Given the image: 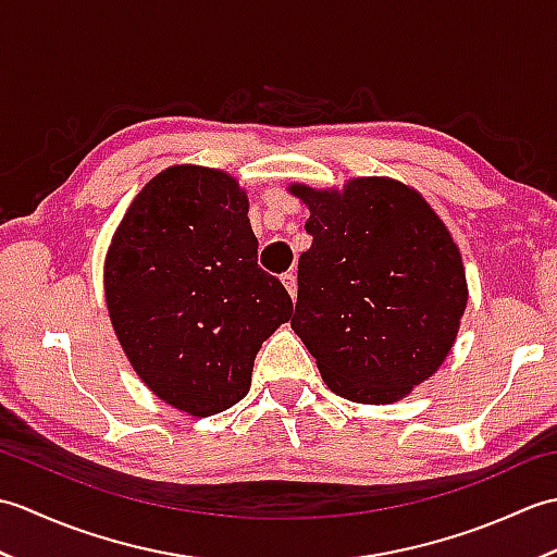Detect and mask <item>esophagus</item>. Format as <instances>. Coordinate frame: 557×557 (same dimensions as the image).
Listing matches in <instances>:
<instances>
[{
  "mask_svg": "<svg viewBox=\"0 0 557 557\" xmlns=\"http://www.w3.org/2000/svg\"><path fill=\"white\" fill-rule=\"evenodd\" d=\"M280 280H282V285L287 287L289 297L297 299V289H299V287H297V275H294V272H285V275H282Z\"/></svg>",
  "mask_w": 557,
  "mask_h": 557,
  "instance_id": "obj_1",
  "label": "esophagus"
}]
</instances>
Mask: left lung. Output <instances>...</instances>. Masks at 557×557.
Returning a JSON list of instances; mask_svg holds the SVG:
<instances>
[{
	"instance_id": "1",
	"label": "left lung",
	"mask_w": 557,
	"mask_h": 557,
	"mask_svg": "<svg viewBox=\"0 0 557 557\" xmlns=\"http://www.w3.org/2000/svg\"><path fill=\"white\" fill-rule=\"evenodd\" d=\"M309 208L292 330L325 385L389 405L441 369L469 287L459 246L417 188L354 176L342 188L289 184Z\"/></svg>"
}]
</instances>
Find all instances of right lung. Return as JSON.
Masks as SVG:
<instances>
[{
  "label": "right lung",
  "mask_w": 557,
  "mask_h": 557,
  "mask_svg": "<svg viewBox=\"0 0 557 557\" xmlns=\"http://www.w3.org/2000/svg\"><path fill=\"white\" fill-rule=\"evenodd\" d=\"M256 253L248 196L222 170L174 164L126 208L104 256V304L164 405L200 419L246 397L260 345L294 309Z\"/></svg>",
  "instance_id": "obj_1"
}]
</instances>
